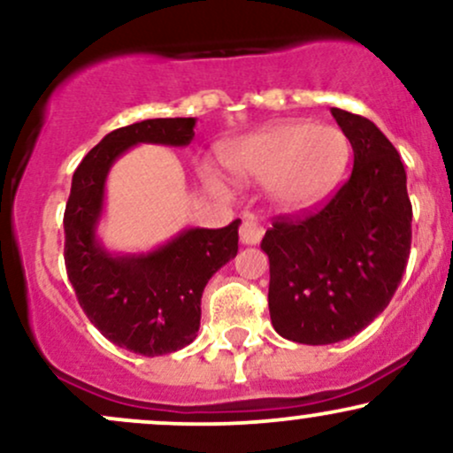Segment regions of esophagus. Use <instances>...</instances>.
Segmentation results:
<instances>
[{
  "mask_svg": "<svg viewBox=\"0 0 453 453\" xmlns=\"http://www.w3.org/2000/svg\"><path fill=\"white\" fill-rule=\"evenodd\" d=\"M264 236V227L256 219H244L241 226V242L242 244H257Z\"/></svg>",
  "mask_w": 453,
  "mask_h": 453,
  "instance_id": "34e87169",
  "label": "esophagus"
}]
</instances>
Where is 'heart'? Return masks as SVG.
I'll list each match as a JSON object with an SVG mask.
<instances>
[{
	"mask_svg": "<svg viewBox=\"0 0 453 453\" xmlns=\"http://www.w3.org/2000/svg\"><path fill=\"white\" fill-rule=\"evenodd\" d=\"M351 144L341 127L311 121H280L221 149V164L241 183H268L270 197L283 211L303 212L334 194L349 168ZM212 191H223L206 174Z\"/></svg>",
	"mask_w": 453,
	"mask_h": 453,
	"instance_id": "1",
	"label": "heart"
}]
</instances>
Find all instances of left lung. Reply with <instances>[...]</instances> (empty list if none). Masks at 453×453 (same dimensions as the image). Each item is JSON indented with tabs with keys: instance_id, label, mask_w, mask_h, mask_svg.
Here are the masks:
<instances>
[{
	"instance_id": "obj_1",
	"label": "left lung",
	"mask_w": 453,
	"mask_h": 453,
	"mask_svg": "<svg viewBox=\"0 0 453 453\" xmlns=\"http://www.w3.org/2000/svg\"><path fill=\"white\" fill-rule=\"evenodd\" d=\"M353 170L321 211L279 219L262 238L274 330L303 345L357 334L389 304L411 251V200L398 150L375 123L332 108Z\"/></svg>"
}]
</instances>
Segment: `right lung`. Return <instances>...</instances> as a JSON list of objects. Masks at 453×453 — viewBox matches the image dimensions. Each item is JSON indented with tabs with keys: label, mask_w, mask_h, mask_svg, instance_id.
<instances>
[{
	"label": "right lung",
	"mask_w": 453,
	"mask_h": 453,
	"mask_svg": "<svg viewBox=\"0 0 453 453\" xmlns=\"http://www.w3.org/2000/svg\"><path fill=\"white\" fill-rule=\"evenodd\" d=\"M196 119H147L106 134L72 176L65 204V270L91 324L114 345L140 356H165L194 342L202 292L238 253V226L185 227L142 253H114L97 236L114 161L136 144L187 147Z\"/></svg>",
	"instance_id": "add662e5"
}]
</instances>
